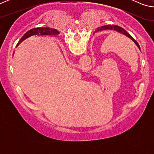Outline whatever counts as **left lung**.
<instances>
[{"label":"left lung","mask_w":154,"mask_h":154,"mask_svg":"<svg viewBox=\"0 0 154 154\" xmlns=\"http://www.w3.org/2000/svg\"><path fill=\"white\" fill-rule=\"evenodd\" d=\"M114 30L117 31V32H120L122 34H123V35H126L128 37H129L130 39H132V41H134V43L136 44V45L139 47V48L140 49V47L139 45V44L136 41H135L133 38L131 36L129 33H128L126 30H125L124 28H122L121 27L118 26H116V25H106V26H101L100 28H98V29L96 30V32H98V31H101V30Z\"/></svg>","instance_id":"left-lung-1"}]
</instances>
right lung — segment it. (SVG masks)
Returning <instances> with one entry per match:
<instances>
[{"label":"right lung","instance_id":"add662e5","mask_svg":"<svg viewBox=\"0 0 154 154\" xmlns=\"http://www.w3.org/2000/svg\"><path fill=\"white\" fill-rule=\"evenodd\" d=\"M60 32H58V30L56 29H53V28H32L30 30H28V32L25 34V35L22 36V38L20 40L19 43L17 44V46H18L20 43L22 42L26 38L29 37L30 36L32 35H59Z\"/></svg>","mask_w":154,"mask_h":154}]
</instances>
